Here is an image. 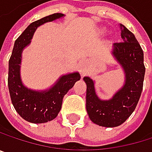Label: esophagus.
I'll use <instances>...</instances> for the list:
<instances>
[{
	"mask_svg": "<svg viewBox=\"0 0 152 152\" xmlns=\"http://www.w3.org/2000/svg\"><path fill=\"white\" fill-rule=\"evenodd\" d=\"M80 71H81L82 73H84V72L86 71V68H85L84 66H80Z\"/></svg>",
	"mask_w": 152,
	"mask_h": 152,
	"instance_id": "esophagus-1",
	"label": "esophagus"
}]
</instances>
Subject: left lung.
I'll list each match as a JSON object with an SVG mask.
<instances>
[{"mask_svg": "<svg viewBox=\"0 0 152 152\" xmlns=\"http://www.w3.org/2000/svg\"><path fill=\"white\" fill-rule=\"evenodd\" d=\"M124 42L113 45L112 55L123 67L124 86L110 100H101L95 92L94 81L85 77L86 84V110L96 125L115 127L122 125L134 112L142 91L145 66L143 51L134 34L120 24Z\"/></svg>", "mask_w": 152, "mask_h": 152, "instance_id": "1", "label": "left lung"}]
</instances>
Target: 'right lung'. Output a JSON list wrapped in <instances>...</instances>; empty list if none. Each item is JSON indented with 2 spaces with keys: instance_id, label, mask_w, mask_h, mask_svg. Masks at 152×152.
I'll use <instances>...</instances> for the list:
<instances>
[{
  "instance_id": "right-lung-1",
  "label": "right lung",
  "mask_w": 152,
  "mask_h": 152,
  "mask_svg": "<svg viewBox=\"0 0 152 152\" xmlns=\"http://www.w3.org/2000/svg\"><path fill=\"white\" fill-rule=\"evenodd\" d=\"M62 17L61 13H54L31 23L15 41L9 60L8 86L12 104L19 116L30 123L42 124L54 119L60 111L63 97L81 78L78 72L69 73L61 75L50 89L34 91L26 87L20 77L22 51L31 42L36 28Z\"/></svg>"
}]
</instances>
